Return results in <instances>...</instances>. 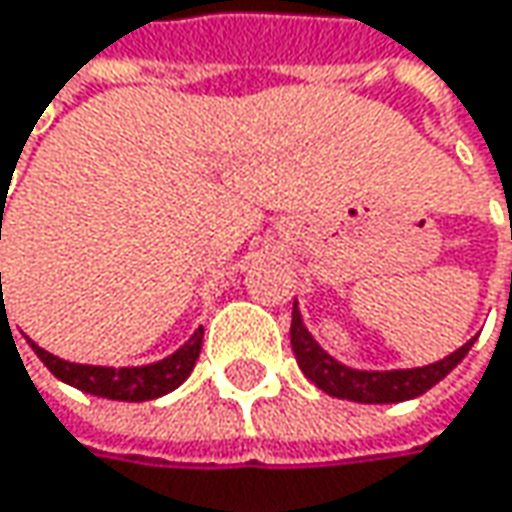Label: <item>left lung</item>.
Returning a JSON list of instances; mask_svg holds the SVG:
<instances>
[{
  "instance_id": "obj_1",
  "label": "left lung",
  "mask_w": 512,
  "mask_h": 512,
  "mask_svg": "<svg viewBox=\"0 0 512 512\" xmlns=\"http://www.w3.org/2000/svg\"><path fill=\"white\" fill-rule=\"evenodd\" d=\"M289 339H292V353H295L298 368L304 371V376L313 385H318L324 394L339 397V400H353V403H403V400H414V397L426 394L432 385H437L452 368H458V362L464 359L472 342H475V339H469L464 347H458L446 359H440L435 365H426V368H408V371H353V368L336 362L333 356H327L318 347V342L310 336V330L301 321L298 304L292 307Z\"/></svg>"
}]
</instances>
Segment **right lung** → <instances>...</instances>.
<instances>
[{
	"label": "right lung",
	"instance_id": "obj_1",
	"mask_svg": "<svg viewBox=\"0 0 512 512\" xmlns=\"http://www.w3.org/2000/svg\"><path fill=\"white\" fill-rule=\"evenodd\" d=\"M31 347L51 374L86 394L106 397V400H124V403H144V400H156L162 394H170L191 376L196 359H199V350H202V327L173 356L153 362V365H141V368L75 365V362L57 359L54 353H48L34 342Z\"/></svg>",
	"mask_w": 512,
	"mask_h": 512
}]
</instances>
